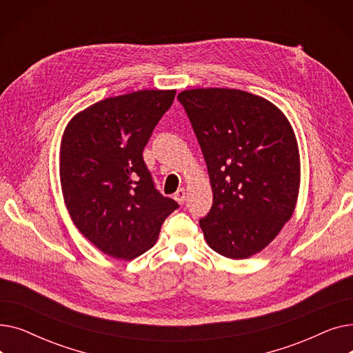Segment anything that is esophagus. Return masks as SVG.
Here are the masks:
<instances>
[{
    "label": "esophagus",
    "mask_w": 353,
    "mask_h": 353,
    "mask_svg": "<svg viewBox=\"0 0 353 353\" xmlns=\"http://www.w3.org/2000/svg\"><path fill=\"white\" fill-rule=\"evenodd\" d=\"M174 200L179 203V205H183L184 203V199H186V190L184 189H179L176 193H174Z\"/></svg>",
    "instance_id": "obj_1"
}]
</instances>
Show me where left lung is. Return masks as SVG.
<instances>
[{
    "label": "left lung",
    "instance_id": "left-lung-1",
    "mask_svg": "<svg viewBox=\"0 0 353 353\" xmlns=\"http://www.w3.org/2000/svg\"><path fill=\"white\" fill-rule=\"evenodd\" d=\"M205 156L213 206L199 223L229 259L262 252L292 217L301 186L293 128L269 100L236 88L179 92Z\"/></svg>",
    "mask_w": 353,
    "mask_h": 353
}]
</instances>
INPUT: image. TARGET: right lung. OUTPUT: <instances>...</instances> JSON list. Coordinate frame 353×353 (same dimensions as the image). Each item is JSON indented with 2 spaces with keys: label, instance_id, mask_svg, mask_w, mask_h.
<instances>
[{
  "label": "right lung",
  "instance_id": "1",
  "mask_svg": "<svg viewBox=\"0 0 353 353\" xmlns=\"http://www.w3.org/2000/svg\"><path fill=\"white\" fill-rule=\"evenodd\" d=\"M176 90L104 99L74 116L60 147V181L71 220L103 253L132 261L147 252L179 205L160 194L143 150Z\"/></svg>",
  "mask_w": 353,
  "mask_h": 353
}]
</instances>
